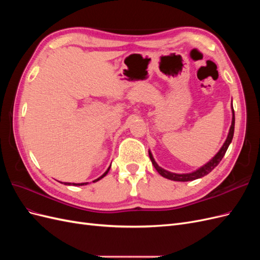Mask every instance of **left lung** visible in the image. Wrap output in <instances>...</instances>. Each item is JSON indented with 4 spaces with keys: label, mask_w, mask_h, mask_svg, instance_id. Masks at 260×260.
Wrapping results in <instances>:
<instances>
[{
    "label": "left lung",
    "mask_w": 260,
    "mask_h": 260,
    "mask_svg": "<svg viewBox=\"0 0 260 260\" xmlns=\"http://www.w3.org/2000/svg\"><path fill=\"white\" fill-rule=\"evenodd\" d=\"M232 114H233V117H232V123H231V127H230V131H229V135H228V138L225 140L224 144L222 145V147L220 148V151L215 155V157L212 159H210L206 165H204L203 167H201L200 169H198L194 172H191V174H183V175H179V174H174V172H169L167 170L162 169L161 167H159L158 165L156 164V161L154 160L152 154L148 152L149 154V158H151L152 160V164L154 165L155 169L158 171V174L160 176H162L164 178L166 179H169V180H174V181H182V182H185V181H192V180H195V179H199V178H202L204 176L208 175L209 172L214 169L217 165L221 161V159L223 158V156L226 152L228 147H229L231 141L233 139V133H234V122H235V118H234V109L232 107Z\"/></svg>",
    "instance_id": "8db88e82"
}]
</instances>
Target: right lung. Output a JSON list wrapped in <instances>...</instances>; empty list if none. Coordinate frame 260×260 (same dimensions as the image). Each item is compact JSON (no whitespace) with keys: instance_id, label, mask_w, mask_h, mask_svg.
Instances as JSON below:
<instances>
[{"instance_id":"1","label":"right lung","mask_w":260,"mask_h":260,"mask_svg":"<svg viewBox=\"0 0 260 260\" xmlns=\"http://www.w3.org/2000/svg\"><path fill=\"white\" fill-rule=\"evenodd\" d=\"M108 171H109V168H108V169H107V170L104 172V175H102L100 178H98L96 180H94L93 182H95V181H99V180H101L102 178H104V177L107 175V172H108ZM64 184H68V185H70V184H72V183H64ZM73 184H74V185H84V184H88V182H86V183H77V184H76V183H73Z\"/></svg>"}]
</instances>
